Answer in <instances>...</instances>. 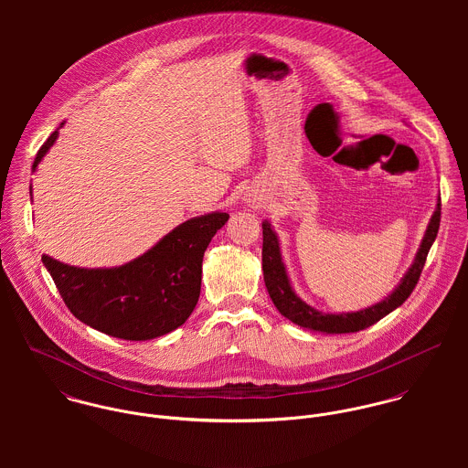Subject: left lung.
<instances>
[{
  "instance_id": "left-lung-1",
  "label": "left lung",
  "mask_w": 468,
  "mask_h": 468,
  "mask_svg": "<svg viewBox=\"0 0 468 468\" xmlns=\"http://www.w3.org/2000/svg\"><path fill=\"white\" fill-rule=\"evenodd\" d=\"M440 219H441V201L438 203V208L427 227L425 238L416 254L414 265L409 268L400 286L389 297H386L382 303H378L367 310H362L356 314H340V315L317 312L295 295V292L290 286L284 265L281 261L277 238H275L273 230L270 229V223L263 221V275H265V284H267L270 299L273 301V304L281 312V315H284L286 319H290L292 323H295L301 328L324 332V334H355V332L366 330L371 324L378 323L388 314H391L395 308H399L412 293V290L416 288V284L420 281L421 270L425 267L427 254L438 236Z\"/></svg>"
}]
</instances>
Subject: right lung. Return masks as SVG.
Wrapping results in <instances>:
<instances>
[{"mask_svg":"<svg viewBox=\"0 0 468 468\" xmlns=\"http://www.w3.org/2000/svg\"><path fill=\"white\" fill-rule=\"evenodd\" d=\"M56 138L58 132L39 147L34 171ZM227 219V212L189 219L124 267H69L48 256L41 261L80 323L117 338L149 340L176 330L193 314L205 249Z\"/></svg>","mask_w":468,"mask_h":468,"instance_id":"add662e5","label":"right lung"}]
</instances>
